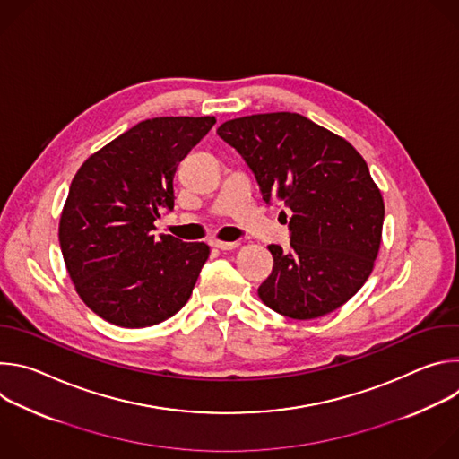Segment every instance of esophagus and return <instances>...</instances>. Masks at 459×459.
I'll return each instance as SVG.
<instances>
[{
	"instance_id": "esophagus-1",
	"label": "esophagus",
	"mask_w": 459,
	"mask_h": 459,
	"mask_svg": "<svg viewBox=\"0 0 459 459\" xmlns=\"http://www.w3.org/2000/svg\"><path fill=\"white\" fill-rule=\"evenodd\" d=\"M212 245L220 250H234L239 247V241H218L216 239V241H212Z\"/></svg>"
}]
</instances>
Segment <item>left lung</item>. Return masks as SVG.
Returning a JSON list of instances; mask_svg holds the SVG:
<instances>
[{"instance_id": "8db88e82", "label": "left lung", "mask_w": 459, "mask_h": 459, "mask_svg": "<svg viewBox=\"0 0 459 459\" xmlns=\"http://www.w3.org/2000/svg\"><path fill=\"white\" fill-rule=\"evenodd\" d=\"M218 136L245 160L265 204L292 212L290 247H269L274 267L261 301L292 319L340 308L370 276L381 243L385 205L365 160L296 112L236 117Z\"/></svg>"}]
</instances>
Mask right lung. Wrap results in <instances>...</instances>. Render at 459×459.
Masks as SVG:
<instances>
[{
	"instance_id": "1",
	"label": "right lung",
	"mask_w": 459,
	"mask_h": 459,
	"mask_svg": "<svg viewBox=\"0 0 459 459\" xmlns=\"http://www.w3.org/2000/svg\"><path fill=\"white\" fill-rule=\"evenodd\" d=\"M214 123V116L140 121L76 172L59 245L76 292L105 321L143 329L188 301L211 248L154 238V221L174 209L176 169Z\"/></svg>"
}]
</instances>
